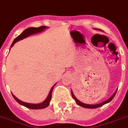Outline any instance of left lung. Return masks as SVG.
<instances>
[{"label":"left lung","instance_id":"1","mask_svg":"<svg viewBox=\"0 0 128 128\" xmlns=\"http://www.w3.org/2000/svg\"><path fill=\"white\" fill-rule=\"evenodd\" d=\"M96 30H100V29L99 28H96ZM118 90V89H117ZM117 90H116L115 92L112 94V96L110 98H108V100H105V101H104L103 102H101V103H99V104H84L83 103V102H80V100H78L77 98H76V96H74V94H73V92H72V90L71 91V94H72V98H74V100L76 101V103L78 104V106H81V107L82 108H89V109H94V108H99V107H101V106H104V104H106L107 103H109L114 98V96H115L116 94V92H117Z\"/></svg>","mask_w":128,"mask_h":128}]
</instances>
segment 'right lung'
Wrapping results in <instances>:
<instances>
[{"label": "right lung", "mask_w": 128, "mask_h": 128, "mask_svg": "<svg viewBox=\"0 0 128 128\" xmlns=\"http://www.w3.org/2000/svg\"><path fill=\"white\" fill-rule=\"evenodd\" d=\"M48 28V27L46 26H42L38 27V28H34V27H30V28H28L26 30L23 31L18 36H17L16 38L14 40L13 42L12 43L10 46V48L14 46V44L16 42H17L18 41L21 40L22 39L26 38V37L29 36L32 34H37V33L42 32V31H44L45 29ZM56 85V84H54L50 90V92L48 94V96L46 98V100L43 101L42 102H41L40 104H30V103H26V102H22L19 99H18L14 95H13V94H12L13 98H14V100L18 102V104H20V105L23 106H25V107L28 108H30V109H33V110H39V109H43V108H45L48 107L49 104H50V100H51V98H52V90H53V88H54V86Z\"/></svg>", "instance_id": "1"}]
</instances>
